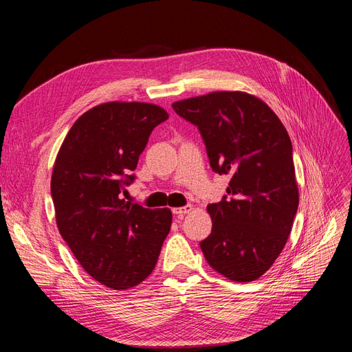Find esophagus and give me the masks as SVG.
Segmentation results:
<instances>
[{
	"label": "esophagus",
	"mask_w": 352,
	"mask_h": 352,
	"mask_svg": "<svg viewBox=\"0 0 352 352\" xmlns=\"http://www.w3.org/2000/svg\"><path fill=\"white\" fill-rule=\"evenodd\" d=\"M192 206L190 204H188V206H185V207H179V208H173V214L175 216H177V217H182L184 214H186V212H189V211H192Z\"/></svg>",
	"instance_id": "esophagus-1"
}]
</instances>
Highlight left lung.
<instances>
[{
	"label": "left lung",
	"instance_id": "1",
	"mask_svg": "<svg viewBox=\"0 0 352 352\" xmlns=\"http://www.w3.org/2000/svg\"><path fill=\"white\" fill-rule=\"evenodd\" d=\"M172 107L198 127L212 170L230 176L228 195L207 206L212 229L199 242L206 260L233 282L258 279L286 245L300 202L289 135L247 92H210Z\"/></svg>",
	"mask_w": 352,
	"mask_h": 352
}]
</instances>
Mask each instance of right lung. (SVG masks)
Returning <instances> with one entry per match:
<instances>
[{
    "label": "right lung",
    "instance_id": "add662e5",
    "mask_svg": "<svg viewBox=\"0 0 352 352\" xmlns=\"http://www.w3.org/2000/svg\"><path fill=\"white\" fill-rule=\"evenodd\" d=\"M167 119L155 104H100L70 127L52 168L60 235L83 270L116 291L151 274L172 226L168 208H145L123 198L148 138Z\"/></svg>",
    "mask_w": 352,
    "mask_h": 352
}]
</instances>
